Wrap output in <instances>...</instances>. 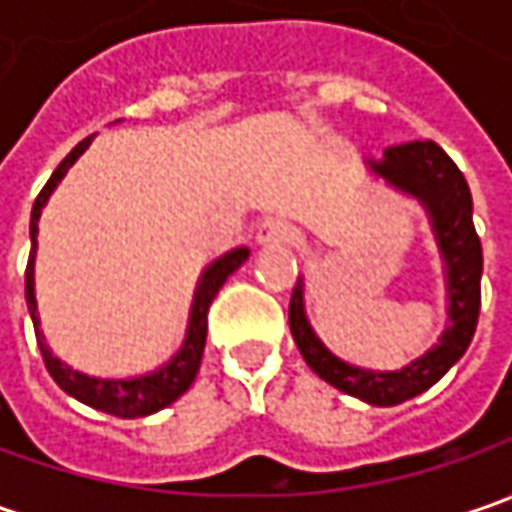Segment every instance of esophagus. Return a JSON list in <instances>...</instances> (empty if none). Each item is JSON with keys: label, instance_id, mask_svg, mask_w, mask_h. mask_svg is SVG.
I'll return each instance as SVG.
<instances>
[{"label": "esophagus", "instance_id": "esophagus-1", "mask_svg": "<svg viewBox=\"0 0 512 512\" xmlns=\"http://www.w3.org/2000/svg\"><path fill=\"white\" fill-rule=\"evenodd\" d=\"M256 242L259 245H296L299 242V230L287 225L282 219H265L256 230Z\"/></svg>", "mask_w": 512, "mask_h": 512}]
</instances>
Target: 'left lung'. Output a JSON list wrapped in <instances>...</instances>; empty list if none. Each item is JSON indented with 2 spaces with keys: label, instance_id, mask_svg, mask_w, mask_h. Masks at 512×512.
Here are the masks:
<instances>
[{
  "label": "left lung",
  "instance_id": "8db88e82",
  "mask_svg": "<svg viewBox=\"0 0 512 512\" xmlns=\"http://www.w3.org/2000/svg\"><path fill=\"white\" fill-rule=\"evenodd\" d=\"M373 170L390 185L402 187L419 196L430 210L433 230L447 262V290H450V327L442 342L422 359L402 367L399 373H370L339 362L325 344L316 339L305 319L302 305V282H296L290 296V333L299 353L305 356L313 373L327 384L356 396L367 404H402L424 393L442 379L444 373L459 362L464 350L473 342L482 310V242L473 225V196L464 173L436 142H407L384 150V159Z\"/></svg>",
  "mask_w": 512,
  "mask_h": 512
}]
</instances>
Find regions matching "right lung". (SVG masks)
Returning a JSON list of instances; mask_svg holds the SVG:
<instances>
[{
    "label": "right lung",
    "instance_id": "add662e5",
    "mask_svg": "<svg viewBox=\"0 0 512 512\" xmlns=\"http://www.w3.org/2000/svg\"><path fill=\"white\" fill-rule=\"evenodd\" d=\"M90 142H93V136L82 139L76 148L70 150L68 156L59 162V168L53 170L48 185L39 190L36 202H33V210H30V256L28 267H25V302H28L30 319H33L36 342H39V350H42V362H45L48 373L53 376V382L59 384L65 393H70L73 399L90 404V407H96L102 413L119 416V419H142V416H150V413H156V410L176 402L182 393H187V387L193 384L196 373H199V364H202V353H205L210 302L216 299V293L227 282V276L242 267V262L247 259V247H236V250H230L227 256L216 259L213 265L207 267L202 282H199V290H196V299H193L185 344L176 353V359L165 364L159 373H150V376H142V379H128V382H108V379H90V376H82V373L70 370L68 364H62L56 356H50V350L45 347V339L39 333V316H36V299H33V253H36V233H39V213H42V207H45L48 196L53 193V187L59 185V179L68 173L70 165L88 150Z\"/></svg>",
    "mask_w": 512,
    "mask_h": 512
}]
</instances>
